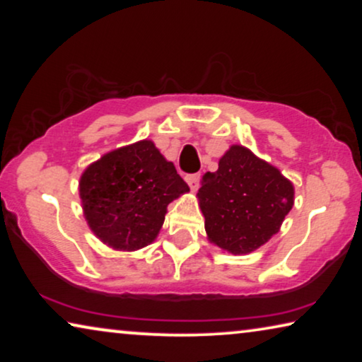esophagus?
Segmentation results:
<instances>
[{
    "instance_id": "1",
    "label": "esophagus",
    "mask_w": 362,
    "mask_h": 362,
    "mask_svg": "<svg viewBox=\"0 0 362 362\" xmlns=\"http://www.w3.org/2000/svg\"><path fill=\"white\" fill-rule=\"evenodd\" d=\"M199 175H187L186 176V182L189 185L191 191H197V187H199Z\"/></svg>"
}]
</instances>
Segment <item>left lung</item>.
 I'll use <instances>...</instances> for the list:
<instances>
[{"instance_id": "obj_1", "label": "left lung", "mask_w": 362, "mask_h": 362, "mask_svg": "<svg viewBox=\"0 0 362 362\" xmlns=\"http://www.w3.org/2000/svg\"><path fill=\"white\" fill-rule=\"evenodd\" d=\"M207 239L234 255L250 254L280 230L295 202L293 182L279 168L232 145L197 191Z\"/></svg>"}]
</instances>
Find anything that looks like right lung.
Here are the masks:
<instances>
[{"label":"right lung","mask_w":362,"mask_h":362,"mask_svg":"<svg viewBox=\"0 0 362 362\" xmlns=\"http://www.w3.org/2000/svg\"><path fill=\"white\" fill-rule=\"evenodd\" d=\"M189 187L151 140L117 148L90 163L78 181L83 217L97 239L133 252L160 234L168 204Z\"/></svg>","instance_id":"1"}]
</instances>
